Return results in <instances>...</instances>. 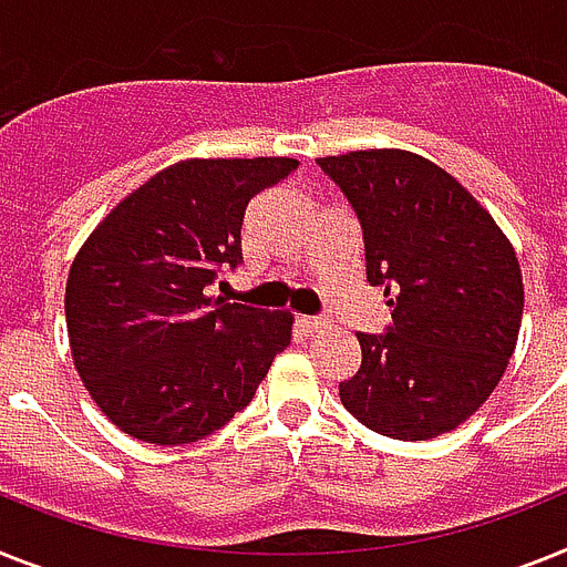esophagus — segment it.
I'll use <instances>...</instances> for the list:
<instances>
[{"instance_id": "obj_1", "label": "esophagus", "mask_w": 567, "mask_h": 567, "mask_svg": "<svg viewBox=\"0 0 567 567\" xmlns=\"http://www.w3.org/2000/svg\"><path fill=\"white\" fill-rule=\"evenodd\" d=\"M301 327L307 333H318V330H324L327 327V318H318V316H303L301 318Z\"/></svg>"}]
</instances>
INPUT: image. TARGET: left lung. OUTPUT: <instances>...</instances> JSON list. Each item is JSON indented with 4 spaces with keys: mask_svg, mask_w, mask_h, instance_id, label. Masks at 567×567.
I'll return each instance as SVG.
<instances>
[{
    "mask_svg": "<svg viewBox=\"0 0 567 567\" xmlns=\"http://www.w3.org/2000/svg\"><path fill=\"white\" fill-rule=\"evenodd\" d=\"M357 214L364 278L385 287L391 324L357 333L362 364L344 409L394 441L452 432L493 394L516 350L525 287L484 205L409 150L318 158Z\"/></svg>",
    "mask_w": 567,
    "mask_h": 567,
    "instance_id": "obj_1",
    "label": "left lung"
}]
</instances>
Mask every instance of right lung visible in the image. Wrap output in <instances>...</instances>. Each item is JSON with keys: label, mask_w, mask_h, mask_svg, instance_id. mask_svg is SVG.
<instances>
[{"label": "right lung", "mask_w": 567, "mask_h": 567, "mask_svg": "<svg viewBox=\"0 0 567 567\" xmlns=\"http://www.w3.org/2000/svg\"><path fill=\"white\" fill-rule=\"evenodd\" d=\"M295 158H188L89 234L65 284L74 368L112 423L156 446L203 441L287 350L289 312L208 298L243 264V219Z\"/></svg>", "instance_id": "add662e5"}]
</instances>
